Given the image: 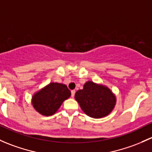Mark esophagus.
Returning a JSON list of instances; mask_svg holds the SVG:
<instances>
[{
    "instance_id": "34e87169",
    "label": "esophagus",
    "mask_w": 152,
    "mask_h": 152,
    "mask_svg": "<svg viewBox=\"0 0 152 152\" xmlns=\"http://www.w3.org/2000/svg\"><path fill=\"white\" fill-rule=\"evenodd\" d=\"M75 92H76V91H75V90H71V96L73 97H74Z\"/></svg>"
}]
</instances>
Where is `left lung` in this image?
<instances>
[{"label":"left lung","mask_w":152,"mask_h":152,"mask_svg":"<svg viewBox=\"0 0 152 152\" xmlns=\"http://www.w3.org/2000/svg\"><path fill=\"white\" fill-rule=\"evenodd\" d=\"M75 99L86 114L96 119L109 114L116 103V97L109 89L92 81H87L84 89L78 90Z\"/></svg>","instance_id":"obj_1"}]
</instances>
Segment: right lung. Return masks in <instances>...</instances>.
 Masks as SVG:
<instances>
[{"label":"right lung","mask_w":152,"mask_h":152,"mask_svg":"<svg viewBox=\"0 0 152 152\" xmlns=\"http://www.w3.org/2000/svg\"><path fill=\"white\" fill-rule=\"evenodd\" d=\"M71 95V91L65 84L50 83L33 95V105L41 114L51 116Z\"/></svg>","instance_id":"obj_1"}]
</instances>
